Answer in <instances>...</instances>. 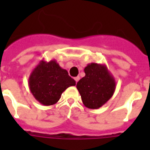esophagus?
Wrapping results in <instances>:
<instances>
[{
  "mask_svg": "<svg viewBox=\"0 0 150 150\" xmlns=\"http://www.w3.org/2000/svg\"><path fill=\"white\" fill-rule=\"evenodd\" d=\"M79 79H80L79 76H77V77L75 78V82H78V81H79Z\"/></svg>",
  "mask_w": 150,
  "mask_h": 150,
  "instance_id": "obj_1",
  "label": "esophagus"
}]
</instances>
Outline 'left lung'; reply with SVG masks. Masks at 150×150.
Here are the masks:
<instances>
[{
  "label": "left lung",
  "mask_w": 150,
  "mask_h": 150,
  "mask_svg": "<svg viewBox=\"0 0 150 150\" xmlns=\"http://www.w3.org/2000/svg\"><path fill=\"white\" fill-rule=\"evenodd\" d=\"M86 75L77 82L85 107L98 109L111 98L116 88V82L105 64H88L84 68Z\"/></svg>",
  "instance_id": "left-lung-1"
}]
</instances>
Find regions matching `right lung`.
I'll use <instances>...</instances> for the list:
<instances>
[{
  "label": "right lung",
  "instance_id": "add662e5",
  "mask_svg": "<svg viewBox=\"0 0 150 150\" xmlns=\"http://www.w3.org/2000/svg\"><path fill=\"white\" fill-rule=\"evenodd\" d=\"M75 86V81L67 70L60 67L55 60H41L31 72L29 86L34 98L44 106L55 104L67 88Z\"/></svg>",
  "mask_w": 150,
  "mask_h": 150
}]
</instances>
